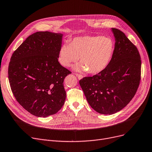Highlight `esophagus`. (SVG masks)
<instances>
[{
  "mask_svg": "<svg viewBox=\"0 0 152 152\" xmlns=\"http://www.w3.org/2000/svg\"><path fill=\"white\" fill-rule=\"evenodd\" d=\"M76 76L77 77L78 80H81V79H82L83 77V76L81 75H80V74H77V73H75Z\"/></svg>",
  "mask_w": 152,
  "mask_h": 152,
  "instance_id": "34e87169",
  "label": "esophagus"
}]
</instances>
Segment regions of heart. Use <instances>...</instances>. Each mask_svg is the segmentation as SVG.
<instances>
[{
  "instance_id": "1",
  "label": "heart",
  "mask_w": 152,
  "mask_h": 152,
  "mask_svg": "<svg viewBox=\"0 0 152 152\" xmlns=\"http://www.w3.org/2000/svg\"><path fill=\"white\" fill-rule=\"evenodd\" d=\"M114 48V42L109 37H78L72 39L69 45L62 46L59 51L58 61L63 66L67 67L76 62L80 57L81 64L76 66V69L96 74L107 66Z\"/></svg>"
}]
</instances>
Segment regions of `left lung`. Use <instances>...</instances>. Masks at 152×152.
Masks as SVG:
<instances>
[{
  "instance_id": "1",
  "label": "left lung",
  "mask_w": 152,
  "mask_h": 152,
  "mask_svg": "<svg viewBox=\"0 0 152 152\" xmlns=\"http://www.w3.org/2000/svg\"><path fill=\"white\" fill-rule=\"evenodd\" d=\"M112 31L115 43L110 62L98 74L80 81L91 107L105 115L115 114L126 106L141 80V59L136 46L121 30L113 28Z\"/></svg>"
}]
</instances>
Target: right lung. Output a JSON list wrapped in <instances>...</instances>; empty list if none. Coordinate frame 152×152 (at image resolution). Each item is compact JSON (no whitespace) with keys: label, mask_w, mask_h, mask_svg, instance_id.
I'll use <instances>...</instances> for the list:
<instances>
[{"label":"right lung","mask_w":152,"mask_h":152,"mask_svg":"<svg viewBox=\"0 0 152 152\" xmlns=\"http://www.w3.org/2000/svg\"><path fill=\"white\" fill-rule=\"evenodd\" d=\"M61 34L37 31L13 53L8 77L13 94L28 113L47 117L60 110L66 93L63 82L71 72L58 61Z\"/></svg>","instance_id":"add662e5"}]
</instances>
